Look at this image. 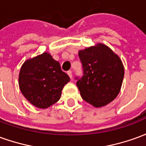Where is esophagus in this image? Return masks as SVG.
I'll use <instances>...</instances> for the list:
<instances>
[{
	"label": "esophagus",
	"instance_id": "obj_1",
	"mask_svg": "<svg viewBox=\"0 0 146 146\" xmlns=\"http://www.w3.org/2000/svg\"><path fill=\"white\" fill-rule=\"evenodd\" d=\"M67 74H68V76H70V79H72V77H73V75H72V71H68L67 72Z\"/></svg>",
	"mask_w": 146,
	"mask_h": 146
}]
</instances>
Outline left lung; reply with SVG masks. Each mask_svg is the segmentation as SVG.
Wrapping results in <instances>:
<instances>
[{"label":"left lung","mask_w":146,"mask_h":146,"mask_svg":"<svg viewBox=\"0 0 146 146\" xmlns=\"http://www.w3.org/2000/svg\"><path fill=\"white\" fill-rule=\"evenodd\" d=\"M83 76L75 79L82 98L95 107H102L119 94L124 68L119 56L103 44L79 51Z\"/></svg>","instance_id":"left-lung-1"}]
</instances>
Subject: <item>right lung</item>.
Returning <instances> with one entry per match:
<instances>
[{
    "label": "right lung",
    "instance_id": "obj_1",
    "mask_svg": "<svg viewBox=\"0 0 146 146\" xmlns=\"http://www.w3.org/2000/svg\"><path fill=\"white\" fill-rule=\"evenodd\" d=\"M70 77L61 70L60 64L48 52L28 59L21 67L19 85L30 103L46 109L57 102Z\"/></svg>",
    "mask_w": 146,
    "mask_h": 146
}]
</instances>
